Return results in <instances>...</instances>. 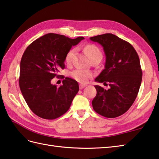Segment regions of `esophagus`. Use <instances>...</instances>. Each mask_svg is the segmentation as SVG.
<instances>
[{
    "label": "esophagus",
    "mask_w": 159,
    "mask_h": 159,
    "mask_svg": "<svg viewBox=\"0 0 159 159\" xmlns=\"http://www.w3.org/2000/svg\"><path fill=\"white\" fill-rule=\"evenodd\" d=\"M86 86V84H80V89H82Z\"/></svg>",
    "instance_id": "esophagus-1"
}]
</instances>
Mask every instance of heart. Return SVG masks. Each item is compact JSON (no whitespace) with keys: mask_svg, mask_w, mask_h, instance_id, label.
Returning <instances> with one entry per match:
<instances>
[{"mask_svg":"<svg viewBox=\"0 0 159 159\" xmlns=\"http://www.w3.org/2000/svg\"><path fill=\"white\" fill-rule=\"evenodd\" d=\"M84 50L86 53L88 55V56L90 60H93L94 58L99 56H102L101 50L99 49L98 47H97L95 44H87L86 46L84 47ZM75 54V48H71L70 50L68 51V53L66 55L65 61L68 64H70L73 61V57ZM71 75L74 79L78 81L81 83H86L89 81V80L91 77V73L89 71L77 69L74 70L71 73Z\"/></svg>","mask_w":159,"mask_h":159,"instance_id":"b5f03b06","label":"heart"}]
</instances>
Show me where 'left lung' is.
<instances>
[{"mask_svg":"<svg viewBox=\"0 0 159 159\" xmlns=\"http://www.w3.org/2000/svg\"><path fill=\"white\" fill-rule=\"evenodd\" d=\"M90 40L101 44L106 55L105 68L95 82L110 86L106 90L95 86L97 95L93 108L105 117H117L130 108L138 95L142 80L139 56L130 44L112 34L96 35Z\"/></svg>","mask_w":159,"mask_h":159,"instance_id":"left-lung-1","label":"left lung"}]
</instances>
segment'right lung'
<instances>
[{"label":"right lung","instance_id":"1","mask_svg":"<svg viewBox=\"0 0 159 159\" xmlns=\"http://www.w3.org/2000/svg\"><path fill=\"white\" fill-rule=\"evenodd\" d=\"M84 39L47 34L26 48L20 61L19 86L26 103L37 116L55 119L69 109L79 91L78 83L66 77L63 85L57 87L51 80L59 77V70L65 67L68 51Z\"/></svg>","mask_w":159,"mask_h":159}]
</instances>
